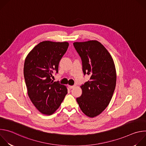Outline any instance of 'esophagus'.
Segmentation results:
<instances>
[{
  "label": "esophagus",
  "mask_w": 146,
  "mask_h": 146,
  "mask_svg": "<svg viewBox=\"0 0 146 146\" xmlns=\"http://www.w3.org/2000/svg\"><path fill=\"white\" fill-rule=\"evenodd\" d=\"M75 87V86H69V87L70 89H72Z\"/></svg>",
  "instance_id": "34e87169"
}]
</instances>
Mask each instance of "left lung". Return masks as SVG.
Segmentation results:
<instances>
[{"instance_id": "obj_1", "label": "left lung", "mask_w": 146, "mask_h": 146, "mask_svg": "<svg viewBox=\"0 0 146 146\" xmlns=\"http://www.w3.org/2000/svg\"><path fill=\"white\" fill-rule=\"evenodd\" d=\"M73 45L81 58L84 74L90 81L80 87L82 95L77 102L82 113L93 118L108 107L115 90L116 69L108 50L97 40L74 42Z\"/></svg>"}]
</instances>
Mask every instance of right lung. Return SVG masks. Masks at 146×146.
I'll list each match as a JSON object with an SVG mask.
<instances>
[{"instance_id":"add662e5","label":"right lung","mask_w":146,"mask_h":146,"mask_svg":"<svg viewBox=\"0 0 146 146\" xmlns=\"http://www.w3.org/2000/svg\"><path fill=\"white\" fill-rule=\"evenodd\" d=\"M69 43L44 41L36 45L27 55L24 75L28 95L36 108L42 114L51 115L59 108L68 93L64 85L51 78L58 73L62 57Z\"/></svg>"}]
</instances>
